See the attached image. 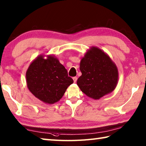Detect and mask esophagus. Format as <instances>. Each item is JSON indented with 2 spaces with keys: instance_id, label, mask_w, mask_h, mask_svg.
I'll use <instances>...</instances> for the list:
<instances>
[{
  "instance_id": "1",
  "label": "esophagus",
  "mask_w": 146,
  "mask_h": 146,
  "mask_svg": "<svg viewBox=\"0 0 146 146\" xmlns=\"http://www.w3.org/2000/svg\"><path fill=\"white\" fill-rule=\"evenodd\" d=\"M73 80L74 81V82L75 83L76 82V80H77V78H76V76H74V77H73Z\"/></svg>"
}]
</instances>
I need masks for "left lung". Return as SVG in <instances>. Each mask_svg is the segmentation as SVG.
<instances>
[{"label":"left lung","instance_id":"obj_1","mask_svg":"<svg viewBox=\"0 0 146 146\" xmlns=\"http://www.w3.org/2000/svg\"><path fill=\"white\" fill-rule=\"evenodd\" d=\"M80 70L82 75L76 84L86 95L93 99H100L117 87V66L107 53L97 47L91 46L86 51L81 58Z\"/></svg>","mask_w":146,"mask_h":146}]
</instances>
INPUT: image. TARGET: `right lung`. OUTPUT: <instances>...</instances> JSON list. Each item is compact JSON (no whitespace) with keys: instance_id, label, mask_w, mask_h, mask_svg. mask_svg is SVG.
Returning a JSON list of instances; mask_svg holds the SVG:
<instances>
[{"instance_id":"1","label":"right lung","mask_w":146,"mask_h":146,"mask_svg":"<svg viewBox=\"0 0 146 146\" xmlns=\"http://www.w3.org/2000/svg\"><path fill=\"white\" fill-rule=\"evenodd\" d=\"M26 84L33 95L48 104L57 102L71 84L73 79L58 59L52 55H40L26 71Z\"/></svg>"}]
</instances>
